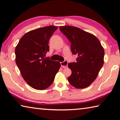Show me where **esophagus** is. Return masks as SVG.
Listing matches in <instances>:
<instances>
[{
  "label": "esophagus",
  "instance_id": "34e87169",
  "mask_svg": "<svg viewBox=\"0 0 120 120\" xmlns=\"http://www.w3.org/2000/svg\"><path fill=\"white\" fill-rule=\"evenodd\" d=\"M61 64V67L62 68H66L68 67V62L67 61H63V62H60Z\"/></svg>",
  "mask_w": 120,
  "mask_h": 120
}]
</instances>
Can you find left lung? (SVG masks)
Masks as SVG:
<instances>
[{
    "instance_id": "1",
    "label": "left lung",
    "mask_w": 120,
    "mask_h": 120,
    "mask_svg": "<svg viewBox=\"0 0 120 120\" xmlns=\"http://www.w3.org/2000/svg\"><path fill=\"white\" fill-rule=\"evenodd\" d=\"M59 29L71 42L72 54L78 56L76 62L68 64L71 70L68 82L76 88H86L96 79L104 64V48L94 35L79 28L68 25Z\"/></svg>"
}]
</instances>
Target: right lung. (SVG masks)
Listing matches in <instances>:
<instances>
[{
	"label": "right lung",
	"mask_w": 120,
	"mask_h": 120,
	"mask_svg": "<svg viewBox=\"0 0 120 120\" xmlns=\"http://www.w3.org/2000/svg\"><path fill=\"white\" fill-rule=\"evenodd\" d=\"M57 28L51 25L32 30L22 36L16 46L15 61L22 76L37 90L51 86L61 67L59 61L44 56L49 51V41Z\"/></svg>",
	"instance_id": "1"
}]
</instances>
